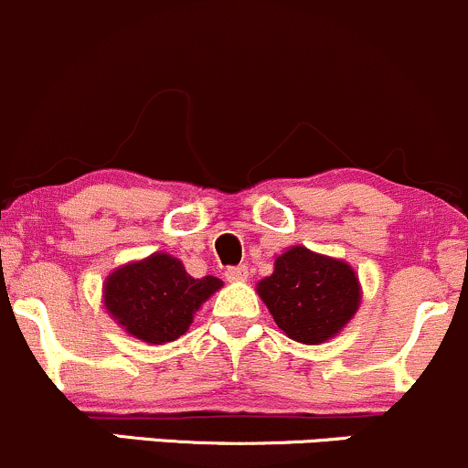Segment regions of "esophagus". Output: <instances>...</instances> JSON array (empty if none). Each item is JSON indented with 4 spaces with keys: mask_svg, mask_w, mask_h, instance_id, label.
I'll return each instance as SVG.
<instances>
[{
    "mask_svg": "<svg viewBox=\"0 0 468 468\" xmlns=\"http://www.w3.org/2000/svg\"><path fill=\"white\" fill-rule=\"evenodd\" d=\"M225 276H228V281H234V283H240V281H248V265H239V268H229L228 272H225Z\"/></svg>",
    "mask_w": 468,
    "mask_h": 468,
    "instance_id": "34e87169",
    "label": "esophagus"
}]
</instances>
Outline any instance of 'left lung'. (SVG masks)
Segmentation results:
<instances>
[{
	"label": "left lung",
	"mask_w": 468,
	"mask_h": 468,
	"mask_svg": "<svg viewBox=\"0 0 468 468\" xmlns=\"http://www.w3.org/2000/svg\"><path fill=\"white\" fill-rule=\"evenodd\" d=\"M256 292L285 336L305 346L333 339L361 305V283L344 259L292 245L274 259L272 274Z\"/></svg>",
	"instance_id": "1"
}]
</instances>
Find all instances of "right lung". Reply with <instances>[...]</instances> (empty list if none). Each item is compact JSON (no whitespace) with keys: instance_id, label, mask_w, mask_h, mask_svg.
Listing matches in <instances>:
<instances>
[{"instance_id":"right-lung-1","label":"right lung","mask_w":468,"mask_h":468,"mask_svg":"<svg viewBox=\"0 0 468 468\" xmlns=\"http://www.w3.org/2000/svg\"><path fill=\"white\" fill-rule=\"evenodd\" d=\"M220 288L216 276L194 279L180 259L154 252L115 268L102 285V303L124 333L163 346L187 333L200 305Z\"/></svg>"}]
</instances>
